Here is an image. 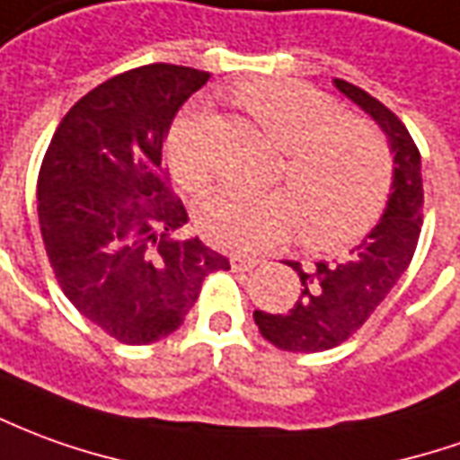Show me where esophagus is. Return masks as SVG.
Listing matches in <instances>:
<instances>
[{"label":"esophagus","mask_w":460,"mask_h":460,"mask_svg":"<svg viewBox=\"0 0 460 460\" xmlns=\"http://www.w3.org/2000/svg\"><path fill=\"white\" fill-rule=\"evenodd\" d=\"M258 258H252V255H230V265H233V270L237 272H245L250 268H255L258 265Z\"/></svg>","instance_id":"1"}]
</instances>
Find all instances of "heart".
Listing matches in <instances>:
<instances>
[{
    "label": "heart",
    "instance_id": "heart-1",
    "mask_svg": "<svg viewBox=\"0 0 460 460\" xmlns=\"http://www.w3.org/2000/svg\"><path fill=\"white\" fill-rule=\"evenodd\" d=\"M235 102L278 150L288 190L262 195L227 190L202 205L198 227L212 245L265 250L303 230L310 250L331 252L366 237L381 220L394 185L388 139L368 119L345 117L325 92L297 79L243 84ZM208 112L190 107L167 137V160L188 190H205L212 163L202 145Z\"/></svg>",
    "mask_w": 460,
    "mask_h": 460
}]
</instances>
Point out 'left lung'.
<instances>
[{
  "label": "left lung",
  "instance_id": "obj_1",
  "mask_svg": "<svg viewBox=\"0 0 460 460\" xmlns=\"http://www.w3.org/2000/svg\"><path fill=\"white\" fill-rule=\"evenodd\" d=\"M332 84L385 132L394 152V185L381 223L345 261H321L308 270L300 262H288L303 285L293 308L288 313H252L262 338L288 353L331 350L368 321L408 268L423 223L420 152L405 125L366 90L345 79H332Z\"/></svg>",
  "mask_w": 460,
  "mask_h": 460
}]
</instances>
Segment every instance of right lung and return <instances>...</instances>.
I'll use <instances>...</instances> for the list:
<instances>
[{
	"label": "right lung",
	"instance_id": "1",
	"mask_svg": "<svg viewBox=\"0 0 460 460\" xmlns=\"http://www.w3.org/2000/svg\"><path fill=\"white\" fill-rule=\"evenodd\" d=\"M210 72L145 65L94 87L59 122L37 180L44 250L69 303L128 345L175 332L205 275L230 270L170 192L163 145Z\"/></svg>",
	"mask_w": 460,
	"mask_h": 460
}]
</instances>
